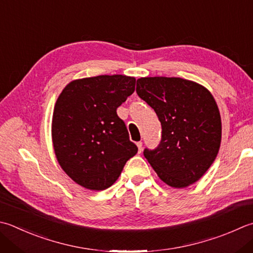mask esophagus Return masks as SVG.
<instances>
[{"mask_svg": "<svg viewBox=\"0 0 253 253\" xmlns=\"http://www.w3.org/2000/svg\"><path fill=\"white\" fill-rule=\"evenodd\" d=\"M137 147H138V150H139V152H141V150H142V142L141 141H138L137 142Z\"/></svg>", "mask_w": 253, "mask_h": 253, "instance_id": "34e87169", "label": "esophagus"}]
</instances>
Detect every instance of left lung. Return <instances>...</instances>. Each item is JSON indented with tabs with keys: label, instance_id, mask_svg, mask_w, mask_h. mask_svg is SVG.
<instances>
[{
	"label": "left lung",
	"instance_id": "1",
	"mask_svg": "<svg viewBox=\"0 0 253 253\" xmlns=\"http://www.w3.org/2000/svg\"><path fill=\"white\" fill-rule=\"evenodd\" d=\"M136 92L156 112L161 141L143 150L158 176L176 189L200 180L218 153L221 121L210 91L181 78H140Z\"/></svg>",
	"mask_w": 253,
	"mask_h": 253
}]
</instances>
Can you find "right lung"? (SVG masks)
Here are the masks:
<instances>
[{"instance_id":"right-lung-1","label":"right lung","mask_w":253,"mask_h":253,"mask_svg":"<svg viewBox=\"0 0 253 253\" xmlns=\"http://www.w3.org/2000/svg\"><path fill=\"white\" fill-rule=\"evenodd\" d=\"M136 79L97 76L69 83L56 102L52 142L59 165L88 190L113 185L138 151L117 108L135 91Z\"/></svg>"}]
</instances>
